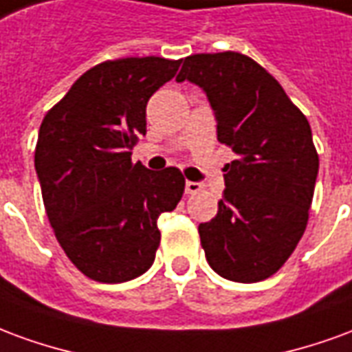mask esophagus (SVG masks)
Returning <instances> with one entry per match:
<instances>
[{"instance_id": "34e87169", "label": "esophagus", "mask_w": 352, "mask_h": 352, "mask_svg": "<svg viewBox=\"0 0 352 352\" xmlns=\"http://www.w3.org/2000/svg\"><path fill=\"white\" fill-rule=\"evenodd\" d=\"M184 190H186V194H196V192L201 190V183H196V181H186V184H184Z\"/></svg>"}]
</instances>
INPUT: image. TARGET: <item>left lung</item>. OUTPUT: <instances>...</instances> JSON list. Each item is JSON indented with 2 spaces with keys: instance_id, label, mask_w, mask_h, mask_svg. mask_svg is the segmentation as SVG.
<instances>
[{
  "instance_id": "left-lung-1",
  "label": "left lung",
  "mask_w": 352,
  "mask_h": 352,
  "mask_svg": "<svg viewBox=\"0 0 352 352\" xmlns=\"http://www.w3.org/2000/svg\"><path fill=\"white\" fill-rule=\"evenodd\" d=\"M206 92L217 139L236 160L224 166L219 213L199 224L209 265L236 283H256L285 264L302 239L318 173L311 126L283 87L239 52L184 58L177 82Z\"/></svg>"
}]
</instances>
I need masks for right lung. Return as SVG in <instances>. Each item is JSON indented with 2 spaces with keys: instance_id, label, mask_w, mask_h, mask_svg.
I'll return each mask as SVG.
<instances>
[{
  "instance_id": "add662e5",
  "label": "right lung",
  "mask_w": 352,
  "mask_h": 352,
  "mask_svg": "<svg viewBox=\"0 0 352 352\" xmlns=\"http://www.w3.org/2000/svg\"><path fill=\"white\" fill-rule=\"evenodd\" d=\"M181 60L103 62L75 80L43 118L35 171L50 226L67 258L100 283L135 279L160 245L158 217L183 198L177 168L131 164L146 133V103L175 77Z\"/></svg>"
}]
</instances>
